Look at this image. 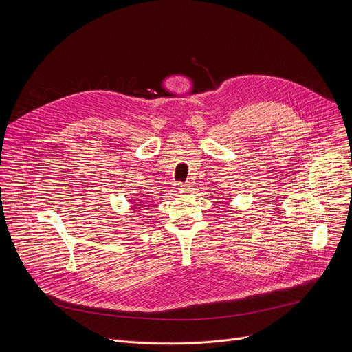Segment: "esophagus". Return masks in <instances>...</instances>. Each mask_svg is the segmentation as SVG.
Wrapping results in <instances>:
<instances>
[{
  "label": "esophagus",
  "mask_w": 352,
  "mask_h": 352,
  "mask_svg": "<svg viewBox=\"0 0 352 352\" xmlns=\"http://www.w3.org/2000/svg\"><path fill=\"white\" fill-rule=\"evenodd\" d=\"M178 189L181 190V192H184V193H186V192H189L190 189H192V185L189 184V182H184V184H178Z\"/></svg>",
  "instance_id": "obj_1"
}]
</instances>
